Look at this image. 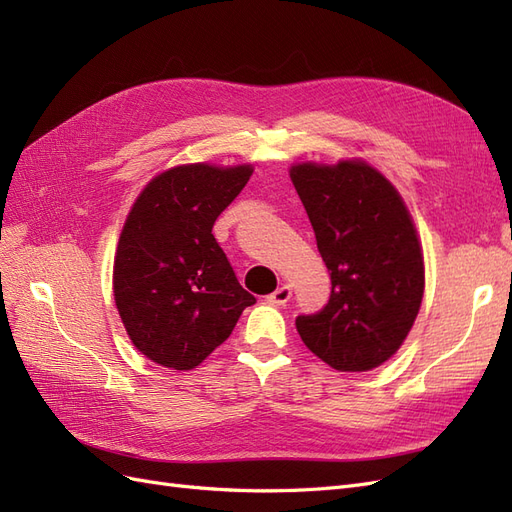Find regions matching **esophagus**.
Listing matches in <instances>:
<instances>
[{"mask_svg":"<svg viewBox=\"0 0 512 512\" xmlns=\"http://www.w3.org/2000/svg\"><path fill=\"white\" fill-rule=\"evenodd\" d=\"M290 298H292V287H290V285H281L279 290H274V292L268 296V303L281 307V305H285Z\"/></svg>","mask_w":512,"mask_h":512,"instance_id":"1","label":"esophagus"}]
</instances>
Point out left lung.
<instances>
[{
    "label": "left lung",
    "mask_w": 512,
    "mask_h": 512,
    "mask_svg": "<svg viewBox=\"0 0 512 512\" xmlns=\"http://www.w3.org/2000/svg\"><path fill=\"white\" fill-rule=\"evenodd\" d=\"M331 272L329 303L298 316L305 346L339 372H368L396 355L424 296V255L402 196L361 160L290 170Z\"/></svg>",
    "instance_id": "8db88e82"
}]
</instances>
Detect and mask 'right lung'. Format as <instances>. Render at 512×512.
Returning <instances> with one entry per match:
<instances>
[{
    "instance_id": "right-lung-1",
    "label": "right lung",
    "mask_w": 512,
    "mask_h": 512,
    "mask_svg": "<svg viewBox=\"0 0 512 512\" xmlns=\"http://www.w3.org/2000/svg\"><path fill=\"white\" fill-rule=\"evenodd\" d=\"M251 175V164L175 166L147 183L125 220L116 309L134 346L164 368H196L255 305L212 233Z\"/></svg>"
}]
</instances>
